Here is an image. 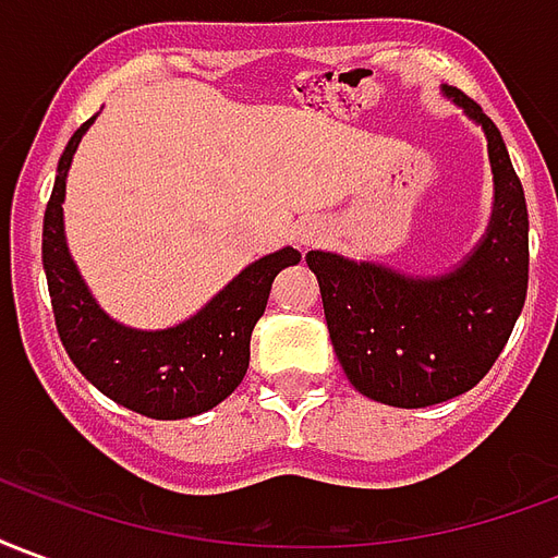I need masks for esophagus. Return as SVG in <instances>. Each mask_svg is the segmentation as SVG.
Instances as JSON below:
<instances>
[{
    "label": "esophagus",
    "mask_w": 558,
    "mask_h": 558,
    "mask_svg": "<svg viewBox=\"0 0 558 558\" xmlns=\"http://www.w3.org/2000/svg\"><path fill=\"white\" fill-rule=\"evenodd\" d=\"M328 230L319 223V220H304V223H299V230H295V242H299V247H316V244L326 242Z\"/></svg>",
    "instance_id": "esophagus-1"
}]
</instances>
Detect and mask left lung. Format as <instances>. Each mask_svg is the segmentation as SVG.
Returning <instances> with one entry per match:
<instances>
[{"label":"left lung","instance_id":"obj_1","mask_svg":"<svg viewBox=\"0 0 558 558\" xmlns=\"http://www.w3.org/2000/svg\"><path fill=\"white\" fill-rule=\"evenodd\" d=\"M445 98L481 125L493 170L487 230L451 271L407 275L331 251L304 256L319 280L338 362L364 398L421 410L475 388L526 302L529 215L499 128L454 86Z\"/></svg>","mask_w":558,"mask_h":558}]
</instances>
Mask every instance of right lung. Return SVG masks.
Returning a JSON list of instances; mask_svg holds the SVG:
<instances>
[{"label":"right lung","instance_id":"1","mask_svg":"<svg viewBox=\"0 0 558 558\" xmlns=\"http://www.w3.org/2000/svg\"><path fill=\"white\" fill-rule=\"evenodd\" d=\"M95 122L74 131L56 167L44 211V271L56 328L71 362L101 395L146 418L175 421L208 412L239 388L251 362V331L263 316L278 271L302 254L280 247L259 256L211 295L194 316L170 328H131L95 302L65 239V182L80 140Z\"/></svg>","mask_w":558,"mask_h":558}]
</instances>
